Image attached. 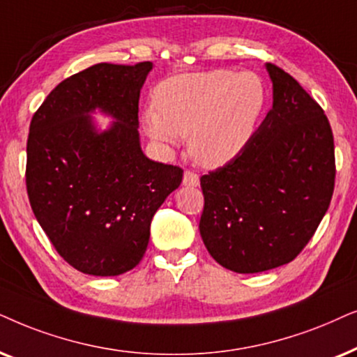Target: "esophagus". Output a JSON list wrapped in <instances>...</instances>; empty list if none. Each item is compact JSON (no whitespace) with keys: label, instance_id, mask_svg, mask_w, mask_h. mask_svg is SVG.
Segmentation results:
<instances>
[{"label":"esophagus","instance_id":"esophagus-1","mask_svg":"<svg viewBox=\"0 0 357 357\" xmlns=\"http://www.w3.org/2000/svg\"><path fill=\"white\" fill-rule=\"evenodd\" d=\"M183 184L184 186H192V188L199 186V176L194 173V171H184Z\"/></svg>","mask_w":357,"mask_h":357}]
</instances>
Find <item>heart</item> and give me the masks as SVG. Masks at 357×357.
I'll use <instances>...</instances> for the list:
<instances>
[{
	"label": "heart",
	"mask_w": 357,
	"mask_h": 357,
	"mask_svg": "<svg viewBox=\"0 0 357 357\" xmlns=\"http://www.w3.org/2000/svg\"><path fill=\"white\" fill-rule=\"evenodd\" d=\"M266 93L258 76L212 70L173 76L155 89L156 107L144 112L150 139L178 145L189 137L199 165L218 168L236 158L255 134Z\"/></svg>",
	"instance_id": "b5f03b06"
}]
</instances>
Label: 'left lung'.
<instances>
[{
  "label": "left lung",
  "mask_w": 357,
  "mask_h": 357,
  "mask_svg": "<svg viewBox=\"0 0 357 357\" xmlns=\"http://www.w3.org/2000/svg\"><path fill=\"white\" fill-rule=\"evenodd\" d=\"M273 109L243 151L201 178L204 245L223 268L263 273L291 263L315 234L335 189V144L318 102L266 65Z\"/></svg>",
  "instance_id": "obj_1"
}]
</instances>
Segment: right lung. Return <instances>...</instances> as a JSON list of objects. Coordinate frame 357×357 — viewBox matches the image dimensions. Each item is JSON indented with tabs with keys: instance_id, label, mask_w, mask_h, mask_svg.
<instances>
[{
	"instance_id": "obj_1",
	"label": "right lung",
	"mask_w": 357,
	"mask_h": 357,
	"mask_svg": "<svg viewBox=\"0 0 357 357\" xmlns=\"http://www.w3.org/2000/svg\"><path fill=\"white\" fill-rule=\"evenodd\" d=\"M151 61L98 63L61 82L31 121L26 186L32 212L75 269L119 275L144 258L155 212L183 181L146 158L139 98ZM116 121L99 132L89 114Z\"/></svg>"
}]
</instances>
